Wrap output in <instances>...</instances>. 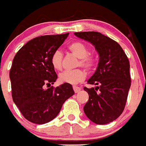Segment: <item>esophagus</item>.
<instances>
[{
    "instance_id": "obj_1",
    "label": "esophagus",
    "mask_w": 146,
    "mask_h": 146,
    "mask_svg": "<svg viewBox=\"0 0 146 146\" xmlns=\"http://www.w3.org/2000/svg\"><path fill=\"white\" fill-rule=\"evenodd\" d=\"M73 90H74V92H76H76H78L81 90L80 87H77V86H73Z\"/></svg>"
}]
</instances>
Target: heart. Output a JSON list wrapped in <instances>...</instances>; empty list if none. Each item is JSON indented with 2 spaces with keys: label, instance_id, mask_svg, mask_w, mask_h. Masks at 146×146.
I'll use <instances>...</instances> for the list:
<instances>
[{
  "label": "heart",
  "instance_id": "heart-1",
  "mask_svg": "<svg viewBox=\"0 0 146 146\" xmlns=\"http://www.w3.org/2000/svg\"><path fill=\"white\" fill-rule=\"evenodd\" d=\"M68 49L73 55L79 58L78 66H82L88 70H90L96 65L97 59L96 56L89 53L88 47L79 41H75L70 43ZM63 54L62 51L56 50L53 53L50 58V63L53 68L56 70H60L62 68ZM86 77V73L82 69H76L73 70H64L59 74V81L62 83H68L70 84H76L83 82Z\"/></svg>",
  "mask_w": 146,
  "mask_h": 146
}]
</instances>
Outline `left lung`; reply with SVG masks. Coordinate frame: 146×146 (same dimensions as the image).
I'll return each instance as SVG.
<instances>
[{"label":"left lung","instance_id":"obj_1","mask_svg":"<svg viewBox=\"0 0 146 146\" xmlns=\"http://www.w3.org/2000/svg\"><path fill=\"white\" fill-rule=\"evenodd\" d=\"M74 35L92 43L99 54L97 70L87 81L96 87H84L89 95L84 111L96 124L112 122L123 111L131 87L127 56L117 42L99 32L84 31Z\"/></svg>","mask_w":146,"mask_h":146}]
</instances>
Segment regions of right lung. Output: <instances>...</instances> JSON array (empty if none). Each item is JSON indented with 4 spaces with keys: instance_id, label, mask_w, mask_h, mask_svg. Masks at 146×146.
<instances>
[{
    "instance_id": "obj_1",
    "label": "right lung",
    "mask_w": 146,
    "mask_h": 146,
    "mask_svg": "<svg viewBox=\"0 0 146 146\" xmlns=\"http://www.w3.org/2000/svg\"><path fill=\"white\" fill-rule=\"evenodd\" d=\"M68 35L69 33L34 38L14 57L9 72L12 99L30 122L44 124L52 120L64 101L74 95L70 84L50 87L57 78L50 58ZM46 85L49 88H44Z\"/></svg>"
}]
</instances>
